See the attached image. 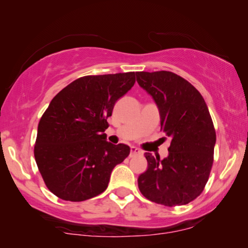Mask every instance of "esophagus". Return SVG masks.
Here are the masks:
<instances>
[{
  "instance_id": "obj_1",
  "label": "esophagus",
  "mask_w": 248,
  "mask_h": 248,
  "mask_svg": "<svg viewBox=\"0 0 248 248\" xmlns=\"http://www.w3.org/2000/svg\"><path fill=\"white\" fill-rule=\"evenodd\" d=\"M142 155V151L140 149L135 148V147H132L131 148V154H130V157H134V155Z\"/></svg>"
}]
</instances>
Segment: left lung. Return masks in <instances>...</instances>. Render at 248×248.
I'll return each instance as SVG.
<instances>
[{
	"mask_svg": "<svg viewBox=\"0 0 248 248\" xmlns=\"http://www.w3.org/2000/svg\"><path fill=\"white\" fill-rule=\"evenodd\" d=\"M137 80L155 99L160 130L170 139L167 158L145 152L139 189L158 204H187L203 192L213 165L216 130L208 106L187 80L169 71L138 72Z\"/></svg>",
	"mask_w": 248,
	"mask_h": 248,
	"instance_id": "left-lung-1",
	"label": "left lung"
}]
</instances>
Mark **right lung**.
<instances>
[{"mask_svg": "<svg viewBox=\"0 0 248 248\" xmlns=\"http://www.w3.org/2000/svg\"><path fill=\"white\" fill-rule=\"evenodd\" d=\"M135 76L79 78L50 101L39 121L33 154L44 183L57 198L81 202L101 194L115 166L130 155L128 145L109 143L104 132Z\"/></svg>", "mask_w": 248, "mask_h": 248, "instance_id": "right-lung-1", "label": "right lung"}]
</instances>
